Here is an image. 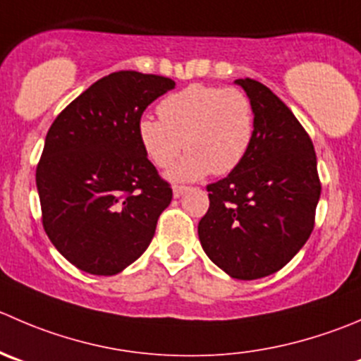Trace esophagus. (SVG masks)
Segmentation results:
<instances>
[{
	"instance_id": "esophagus-1",
	"label": "esophagus",
	"mask_w": 361,
	"mask_h": 361,
	"mask_svg": "<svg viewBox=\"0 0 361 361\" xmlns=\"http://www.w3.org/2000/svg\"><path fill=\"white\" fill-rule=\"evenodd\" d=\"M187 190H188V187H183V185H174L173 195L174 197H181V195H183Z\"/></svg>"
}]
</instances>
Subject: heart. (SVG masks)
Instances as JSON below:
<instances>
[{
    "label": "heart",
    "instance_id": "1",
    "mask_svg": "<svg viewBox=\"0 0 361 361\" xmlns=\"http://www.w3.org/2000/svg\"><path fill=\"white\" fill-rule=\"evenodd\" d=\"M159 116L139 121V141L159 169H169L185 146L188 153L171 171L173 180L229 174L254 139V106L238 87L190 84L160 102Z\"/></svg>",
    "mask_w": 361,
    "mask_h": 361
}]
</instances>
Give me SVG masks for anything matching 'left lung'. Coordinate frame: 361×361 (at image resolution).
Instances as JSON below:
<instances>
[{
    "mask_svg": "<svg viewBox=\"0 0 361 361\" xmlns=\"http://www.w3.org/2000/svg\"><path fill=\"white\" fill-rule=\"evenodd\" d=\"M255 114L243 162L209 183V208L199 220L202 250L238 281L284 268L309 240L321 181L312 139L288 106L254 79H236Z\"/></svg>",
    "mask_w": 361,
    "mask_h": 361,
    "instance_id": "left-lung-1",
    "label": "left lung"
}]
</instances>
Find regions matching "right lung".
Returning a JSON list of instances; mask_svg holds the SVG:
<instances>
[{
  "mask_svg": "<svg viewBox=\"0 0 361 361\" xmlns=\"http://www.w3.org/2000/svg\"><path fill=\"white\" fill-rule=\"evenodd\" d=\"M169 77L121 70L80 93L52 121L37 166L42 224L59 254L92 275H116L152 243L173 188L139 141L146 107Z\"/></svg>",
  "mask_w": 361,
  "mask_h": 361,
  "instance_id": "obj_1",
  "label": "right lung"
}]
</instances>
